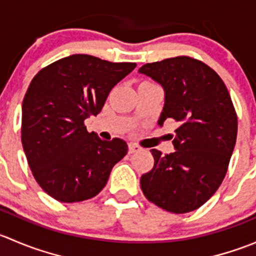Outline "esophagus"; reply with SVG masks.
<instances>
[{"mask_svg": "<svg viewBox=\"0 0 256 256\" xmlns=\"http://www.w3.org/2000/svg\"><path fill=\"white\" fill-rule=\"evenodd\" d=\"M140 151V147L135 144H128V154H135V152Z\"/></svg>", "mask_w": 256, "mask_h": 256, "instance_id": "34e87169", "label": "esophagus"}]
</instances>
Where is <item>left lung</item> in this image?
<instances>
[{"instance_id":"obj_1","label":"left lung","mask_w":256,"mask_h":256,"mask_svg":"<svg viewBox=\"0 0 256 256\" xmlns=\"http://www.w3.org/2000/svg\"><path fill=\"white\" fill-rule=\"evenodd\" d=\"M140 73L160 82L164 106L158 125L172 118L176 151L151 150L154 167L141 176L144 197L176 214L196 210L216 192L228 171L238 132V118L220 76L187 56L147 63Z\"/></svg>"}]
</instances>
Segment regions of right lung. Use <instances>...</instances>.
I'll list each match as a JSON object with an SVG mask.
<instances>
[{"instance_id": "obj_1", "label": "right lung", "mask_w": 256, "mask_h": 256, "mask_svg": "<svg viewBox=\"0 0 256 256\" xmlns=\"http://www.w3.org/2000/svg\"><path fill=\"white\" fill-rule=\"evenodd\" d=\"M136 63H112L88 54L66 56L40 69L22 104L23 150L33 177L63 203L95 197L126 154L121 138L88 132L85 118L102 112L112 89Z\"/></svg>"}]
</instances>
